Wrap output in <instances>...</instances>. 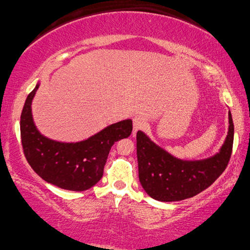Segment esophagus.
<instances>
[{"label": "esophagus", "mask_w": 250, "mask_h": 250, "mask_svg": "<svg viewBox=\"0 0 250 250\" xmlns=\"http://www.w3.org/2000/svg\"><path fill=\"white\" fill-rule=\"evenodd\" d=\"M146 125V121L143 116L138 115L133 117V129H134V133L136 131H140V129L145 128Z\"/></svg>", "instance_id": "34e87169"}]
</instances>
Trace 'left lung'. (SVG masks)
<instances>
[{"instance_id": "left-lung-1", "label": "left lung", "mask_w": 250, "mask_h": 250, "mask_svg": "<svg viewBox=\"0 0 250 250\" xmlns=\"http://www.w3.org/2000/svg\"><path fill=\"white\" fill-rule=\"evenodd\" d=\"M229 132L220 152L204 160H181L136 133L139 180L146 193L159 201L188 199L213 184L227 168L233 146L234 127L229 112Z\"/></svg>"}]
</instances>
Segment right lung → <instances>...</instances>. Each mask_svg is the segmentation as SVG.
<instances>
[{"mask_svg":"<svg viewBox=\"0 0 250 250\" xmlns=\"http://www.w3.org/2000/svg\"><path fill=\"white\" fill-rule=\"evenodd\" d=\"M39 84L26 99L20 116V136L23 155L37 175L64 190L84 191L104 175L109 151L115 142L128 138L132 121L118 122L84 141H53L37 131L32 117V101Z\"/></svg>","mask_w":250,"mask_h":250,"instance_id":"obj_1","label":"right lung"}]
</instances>
